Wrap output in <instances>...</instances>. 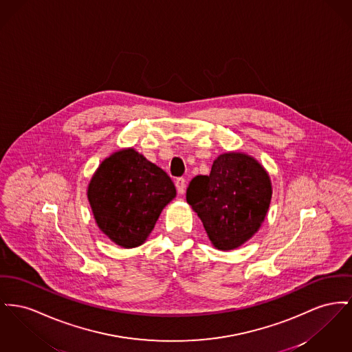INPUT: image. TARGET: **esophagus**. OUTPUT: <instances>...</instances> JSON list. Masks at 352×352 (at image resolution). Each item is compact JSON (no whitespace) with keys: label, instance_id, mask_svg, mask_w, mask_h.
I'll return each mask as SVG.
<instances>
[{"label":"esophagus","instance_id":"1","mask_svg":"<svg viewBox=\"0 0 352 352\" xmlns=\"http://www.w3.org/2000/svg\"><path fill=\"white\" fill-rule=\"evenodd\" d=\"M175 187H177V191H178V194H184L185 192V190H186V184H185V179L184 178H178L177 181H175Z\"/></svg>","mask_w":352,"mask_h":352}]
</instances>
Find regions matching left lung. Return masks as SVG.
Instances as JSON below:
<instances>
[{"mask_svg": "<svg viewBox=\"0 0 352 352\" xmlns=\"http://www.w3.org/2000/svg\"><path fill=\"white\" fill-rule=\"evenodd\" d=\"M272 197L267 170L241 151L218 155L208 175H197L186 201L201 218L211 245L221 251L241 248L265 222Z\"/></svg>", "mask_w": 352, "mask_h": 352, "instance_id": "1", "label": "left lung"}]
</instances>
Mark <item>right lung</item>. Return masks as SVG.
<instances>
[{
    "label": "right lung",
    "instance_id": "add662e5",
    "mask_svg": "<svg viewBox=\"0 0 352 352\" xmlns=\"http://www.w3.org/2000/svg\"><path fill=\"white\" fill-rule=\"evenodd\" d=\"M175 195V186L165 171L133 147L104 158L87 185L97 226L124 248L145 243L162 210Z\"/></svg>",
    "mask_w": 352,
    "mask_h": 352
}]
</instances>
